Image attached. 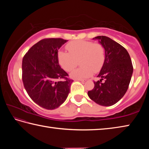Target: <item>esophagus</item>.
I'll return each mask as SVG.
<instances>
[{
	"label": "esophagus",
	"instance_id": "1",
	"mask_svg": "<svg viewBox=\"0 0 149 149\" xmlns=\"http://www.w3.org/2000/svg\"><path fill=\"white\" fill-rule=\"evenodd\" d=\"M76 80L80 81H81V82H84V81H85V79H76Z\"/></svg>",
	"mask_w": 149,
	"mask_h": 149
}]
</instances>
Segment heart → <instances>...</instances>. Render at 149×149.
<instances>
[{"mask_svg":"<svg viewBox=\"0 0 149 149\" xmlns=\"http://www.w3.org/2000/svg\"><path fill=\"white\" fill-rule=\"evenodd\" d=\"M69 52L60 51L58 62L65 71L74 70L80 61V68L73 71L70 76L76 79H85L98 72L104 65L106 58L104 47L99 42L89 41L71 42L66 45Z\"/></svg>","mask_w":149,"mask_h":149,"instance_id":"1","label":"heart"}]
</instances>
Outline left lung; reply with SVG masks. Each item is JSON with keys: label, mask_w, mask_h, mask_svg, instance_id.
Instances as JSON below:
<instances>
[{"label": "left lung", "mask_w": 149, "mask_h": 149, "mask_svg": "<svg viewBox=\"0 0 149 149\" xmlns=\"http://www.w3.org/2000/svg\"><path fill=\"white\" fill-rule=\"evenodd\" d=\"M104 47L106 58L95 87L88 91V96L97 104L110 107L124 96L133 74V65L129 53L124 47L106 36H97ZM104 80V81L102 82Z\"/></svg>", "instance_id": "obj_1"}]
</instances>
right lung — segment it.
Listing matches in <instances>:
<instances>
[{
    "mask_svg": "<svg viewBox=\"0 0 149 149\" xmlns=\"http://www.w3.org/2000/svg\"><path fill=\"white\" fill-rule=\"evenodd\" d=\"M67 40L60 38L39 41L22 60V81L27 94L40 107L54 110L64 102L73 82L61 68L58 52Z\"/></svg>",
    "mask_w": 149,
    "mask_h": 149,
    "instance_id": "right-lung-1",
    "label": "right lung"
}]
</instances>
